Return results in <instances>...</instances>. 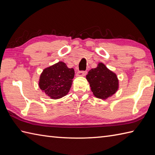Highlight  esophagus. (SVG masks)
<instances>
[{
    "label": "esophagus",
    "mask_w": 155,
    "mask_h": 155,
    "mask_svg": "<svg viewBox=\"0 0 155 155\" xmlns=\"http://www.w3.org/2000/svg\"><path fill=\"white\" fill-rule=\"evenodd\" d=\"M87 71H78L77 72V76H78V77H84V76H85L87 74Z\"/></svg>",
    "instance_id": "34e87169"
}]
</instances>
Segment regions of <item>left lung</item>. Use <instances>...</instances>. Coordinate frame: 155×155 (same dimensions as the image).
Listing matches in <instances>:
<instances>
[{
    "label": "left lung",
    "mask_w": 155,
    "mask_h": 155,
    "mask_svg": "<svg viewBox=\"0 0 155 155\" xmlns=\"http://www.w3.org/2000/svg\"><path fill=\"white\" fill-rule=\"evenodd\" d=\"M87 79L91 91L98 98L106 99L116 93L118 88L117 75L107 68L103 63H98L97 68L88 71Z\"/></svg>",
    "instance_id": "1"
}]
</instances>
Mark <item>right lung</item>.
<instances>
[{"instance_id":"obj_1","label":"right lung","mask_w":155,"mask_h":155,"mask_svg":"<svg viewBox=\"0 0 155 155\" xmlns=\"http://www.w3.org/2000/svg\"><path fill=\"white\" fill-rule=\"evenodd\" d=\"M74 77L73 68H69L63 62H58L44 69L39 79V87L51 98L58 99L69 92Z\"/></svg>"}]
</instances>
